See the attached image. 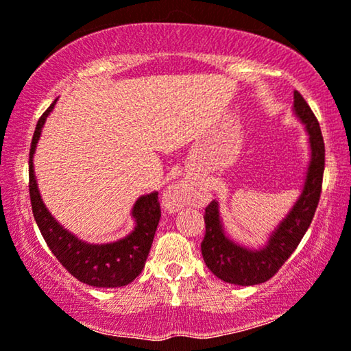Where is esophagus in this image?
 <instances>
[{
    "label": "esophagus",
    "instance_id": "obj_1",
    "mask_svg": "<svg viewBox=\"0 0 351 351\" xmlns=\"http://www.w3.org/2000/svg\"><path fill=\"white\" fill-rule=\"evenodd\" d=\"M189 193H186V189L182 184L179 185H174L171 186L169 190H167V193L165 195V203L167 208L171 209H179V208H184V206L186 204V196Z\"/></svg>",
    "mask_w": 351,
    "mask_h": 351
}]
</instances>
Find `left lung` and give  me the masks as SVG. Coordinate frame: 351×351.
I'll return each mask as SVG.
<instances>
[{
	"instance_id": "8db88e82",
	"label": "left lung",
	"mask_w": 351,
	"mask_h": 351,
	"mask_svg": "<svg viewBox=\"0 0 351 351\" xmlns=\"http://www.w3.org/2000/svg\"><path fill=\"white\" fill-rule=\"evenodd\" d=\"M294 112L308 132L310 165L299 199L270 234L265 246L261 249L239 246L225 234L217 201H210L206 208V234L201 243V254L209 270L230 285L254 286L270 280L299 246L318 208L324 174L323 134L318 119L299 90H294Z\"/></svg>"
}]
</instances>
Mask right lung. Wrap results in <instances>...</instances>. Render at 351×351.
<instances>
[{
  "mask_svg": "<svg viewBox=\"0 0 351 351\" xmlns=\"http://www.w3.org/2000/svg\"><path fill=\"white\" fill-rule=\"evenodd\" d=\"M54 105L56 100L38 119L32 138L30 160H28V179H30L28 190H30L33 217L51 252L76 280L94 287L126 286L136 280L145 267L161 217L158 191L143 195L136 201L132 208L136 227L128 237L114 243L89 244L81 241L73 233L62 227L43 203L40 191H38L35 171H33V153L40 141L41 129L45 126L47 114L52 112Z\"/></svg>",
  "mask_w": 351,
  "mask_h": 351,
  "instance_id": "add662e5",
  "label": "right lung"
}]
</instances>
